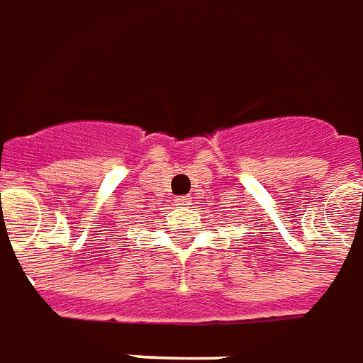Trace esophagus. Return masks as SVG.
Segmentation results:
<instances>
[{
	"mask_svg": "<svg viewBox=\"0 0 363 363\" xmlns=\"http://www.w3.org/2000/svg\"><path fill=\"white\" fill-rule=\"evenodd\" d=\"M190 203H192V198H190V196H179V198H177V206H181V208H189Z\"/></svg>",
	"mask_w": 363,
	"mask_h": 363,
	"instance_id": "esophagus-1",
	"label": "esophagus"
}]
</instances>
